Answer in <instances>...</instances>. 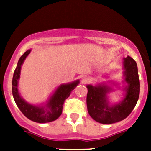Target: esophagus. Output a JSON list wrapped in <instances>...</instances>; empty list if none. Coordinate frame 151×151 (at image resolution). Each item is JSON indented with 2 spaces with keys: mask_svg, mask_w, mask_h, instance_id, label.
<instances>
[{
  "mask_svg": "<svg viewBox=\"0 0 151 151\" xmlns=\"http://www.w3.org/2000/svg\"><path fill=\"white\" fill-rule=\"evenodd\" d=\"M88 82V78L87 77H83V78H82V83H83V84H85V83H87Z\"/></svg>",
  "mask_w": 151,
  "mask_h": 151,
  "instance_id": "1",
  "label": "esophagus"
}]
</instances>
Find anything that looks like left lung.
Masks as SVG:
<instances>
[{
    "label": "left lung",
    "mask_w": 151,
    "mask_h": 151,
    "mask_svg": "<svg viewBox=\"0 0 151 151\" xmlns=\"http://www.w3.org/2000/svg\"><path fill=\"white\" fill-rule=\"evenodd\" d=\"M124 81L126 85L123 91L126 92L121 102L109 105L107 99L112 88L106 84L96 86L87 85V107L91 118L103 124L119 122L127 118L136 106L139 96V75L137 63L132 58L127 56L123 58Z\"/></svg>",
    "instance_id": "8db88e82"
}]
</instances>
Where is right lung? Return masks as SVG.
Returning <instances> with one entry per match:
<instances>
[{"label": "right lung", "mask_w": 151, "mask_h": 151, "mask_svg": "<svg viewBox=\"0 0 151 151\" xmlns=\"http://www.w3.org/2000/svg\"><path fill=\"white\" fill-rule=\"evenodd\" d=\"M31 50H28L18 60L12 79V94L15 103L24 115L30 121L39 123H45L55 121L60 116L65 100L71 92L80 83V80L72 83L62 84L58 87L52 96H51L45 106L30 104L25 101L19 95L18 91V81L20 77L21 66Z\"/></svg>", "instance_id": "obj_1"}]
</instances>
